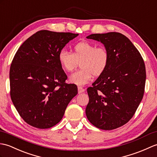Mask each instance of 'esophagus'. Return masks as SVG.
<instances>
[{
	"label": "esophagus",
	"mask_w": 157,
	"mask_h": 157,
	"mask_svg": "<svg viewBox=\"0 0 157 157\" xmlns=\"http://www.w3.org/2000/svg\"><path fill=\"white\" fill-rule=\"evenodd\" d=\"M85 90V89L84 88H82V86H78V93H83Z\"/></svg>",
	"instance_id": "34e87169"
}]
</instances>
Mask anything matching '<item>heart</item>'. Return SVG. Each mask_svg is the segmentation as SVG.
I'll return each instance as SVG.
<instances>
[{
	"label": "heart",
	"mask_w": 157,
	"mask_h": 157,
	"mask_svg": "<svg viewBox=\"0 0 157 157\" xmlns=\"http://www.w3.org/2000/svg\"><path fill=\"white\" fill-rule=\"evenodd\" d=\"M58 60L61 67L67 72L74 70L80 62L81 69L70 76V81L77 85H84L92 76L98 77L105 71L110 60L106 48L97 47L89 41H82L73 46L72 53L65 49L59 52Z\"/></svg>",
	"instance_id": "heart-1"
}]
</instances>
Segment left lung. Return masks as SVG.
<instances>
[{
	"mask_svg": "<svg viewBox=\"0 0 157 157\" xmlns=\"http://www.w3.org/2000/svg\"><path fill=\"white\" fill-rule=\"evenodd\" d=\"M86 37L103 44L110 60L103 74L87 89L86 116L95 127L113 130L128 122L141 102L147 76L144 62L137 48L120 33Z\"/></svg>",
	"mask_w": 157,
	"mask_h": 157,
	"instance_id": "obj_1",
	"label": "left lung"
}]
</instances>
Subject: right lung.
<instances>
[{"instance_id":"1","label":"right lung","mask_w":157,"mask_h":157,"mask_svg":"<svg viewBox=\"0 0 157 157\" xmlns=\"http://www.w3.org/2000/svg\"><path fill=\"white\" fill-rule=\"evenodd\" d=\"M78 36L41 30L19 47L10 68V95L20 116L30 126L50 128L63 117L77 86L67 84L59 52Z\"/></svg>"}]
</instances>
